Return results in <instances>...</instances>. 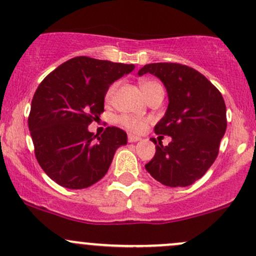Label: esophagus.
<instances>
[{"label": "esophagus", "mask_w": 256, "mask_h": 256, "mask_svg": "<svg viewBox=\"0 0 256 256\" xmlns=\"http://www.w3.org/2000/svg\"><path fill=\"white\" fill-rule=\"evenodd\" d=\"M128 142H138V141H141L142 138H141V137L134 136V134H128Z\"/></svg>", "instance_id": "obj_1"}]
</instances>
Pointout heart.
I'll use <instances>...</instances> for the list:
<instances>
[{"label": "heart", "instance_id": "heart-1", "mask_svg": "<svg viewBox=\"0 0 256 256\" xmlns=\"http://www.w3.org/2000/svg\"><path fill=\"white\" fill-rule=\"evenodd\" d=\"M158 86L160 85L158 82H156V81H143V82H141V90L146 98H147L148 94H150V92ZM116 88H118V82L113 84V85H110V87H109L108 91H106V102H110V100H113L115 96V92H116ZM119 122L120 125H122L124 128H128V130L131 131V132H142L148 125V120L130 116V115H122V116H120Z\"/></svg>", "mask_w": 256, "mask_h": 256}]
</instances>
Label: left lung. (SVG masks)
Segmentation results:
<instances>
[{
	"mask_svg": "<svg viewBox=\"0 0 256 256\" xmlns=\"http://www.w3.org/2000/svg\"><path fill=\"white\" fill-rule=\"evenodd\" d=\"M154 75L164 84L169 106L156 124V134L171 137L168 146H156L154 158L146 164L153 178L169 187H187L215 162L226 132V104L216 87L190 66L152 63L138 75ZM156 144V140H152Z\"/></svg>",
	"mask_w": 256,
	"mask_h": 256,
	"instance_id": "obj_1",
	"label": "left lung"
}]
</instances>
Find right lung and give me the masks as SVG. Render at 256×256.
<instances>
[{"instance_id":"obj_1","label":"right lung","mask_w":256,"mask_h":256,"mask_svg":"<svg viewBox=\"0 0 256 256\" xmlns=\"http://www.w3.org/2000/svg\"><path fill=\"white\" fill-rule=\"evenodd\" d=\"M134 69V64L82 56L66 60L38 85L28 124L36 159L50 178L82 190L106 175L128 134L109 126L97 136L88 125L104 112L109 86Z\"/></svg>"}]
</instances>
